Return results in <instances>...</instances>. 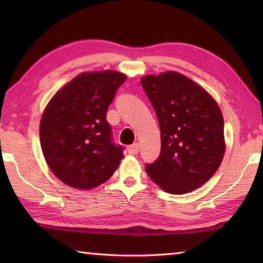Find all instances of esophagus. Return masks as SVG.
<instances>
[{
    "label": "esophagus",
    "instance_id": "obj_1",
    "mask_svg": "<svg viewBox=\"0 0 263 263\" xmlns=\"http://www.w3.org/2000/svg\"><path fill=\"white\" fill-rule=\"evenodd\" d=\"M127 152L131 155H136L138 152H139V144H133L127 146Z\"/></svg>",
    "mask_w": 263,
    "mask_h": 263
}]
</instances>
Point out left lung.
<instances>
[{
  "label": "left lung",
  "instance_id": "obj_1",
  "mask_svg": "<svg viewBox=\"0 0 263 263\" xmlns=\"http://www.w3.org/2000/svg\"><path fill=\"white\" fill-rule=\"evenodd\" d=\"M140 82L161 132V152L146 173L169 194L199 188L218 171L225 154L219 105L202 86L174 70L146 75Z\"/></svg>",
  "mask_w": 263,
  "mask_h": 263
}]
</instances>
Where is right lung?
<instances>
[{"mask_svg": "<svg viewBox=\"0 0 263 263\" xmlns=\"http://www.w3.org/2000/svg\"><path fill=\"white\" fill-rule=\"evenodd\" d=\"M127 79L117 70L83 72L60 88L44 110L39 136L47 166L65 184L89 190L108 181L124 158L105 115Z\"/></svg>", "mask_w": 263, "mask_h": 263, "instance_id": "obj_1", "label": "right lung"}]
</instances>
